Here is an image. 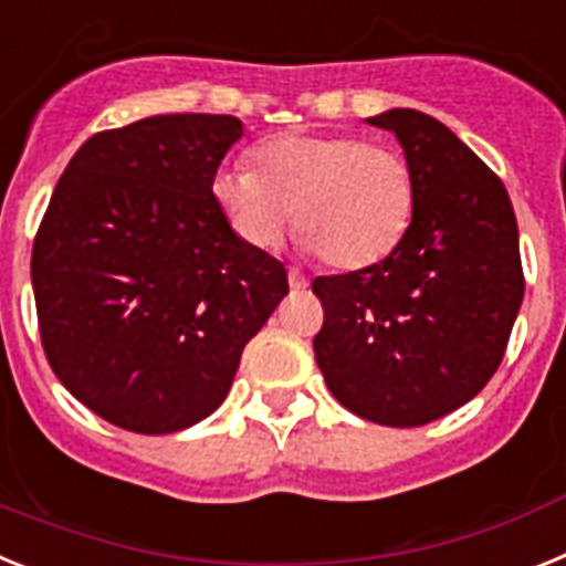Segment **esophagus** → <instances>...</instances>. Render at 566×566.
Returning a JSON list of instances; mask_svg holds the SVG:
<instances>
[{"label":"esophagus","instance_id":"1","mask_svg":"<svg viewBox=\"0 0 566 566\" xmlns=\"http://www.w3.org/2000/svg\"><path fill=\"white\" fill-rule=\"evenodd\" d=\"M287 279H290V287H293V290H304V287H307V276H304V273L298 268H290L287 270Z\"/></svg>","mask_w":566,"mask_h":566}]
</instances>
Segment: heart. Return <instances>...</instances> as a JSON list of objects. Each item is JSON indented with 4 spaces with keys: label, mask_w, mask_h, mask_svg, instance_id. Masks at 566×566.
<instances>
[{
    "label": "heart",
    "mask_w": 566,
    "mask_h": 566,
    "mask_svg": "<svg viewBox=\"0 0 566 566\" xmlns=\"http://www.w3.org/2000/svg\"><path fill=\"white\" fill-rule=\"evenodd\" d=\"M253 170L224 167L210 199L244 244L273 250L290 219L333 270L385 262L416 213V176L399 150L350 134H282L253 147Z\"/></svg>",
    "instance_id": "heart-1"
}]
</instances>
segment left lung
Wrapping results in <instances>:
<instances>
[{
	"label": "left lung",
	"instance_id": "8db88e82",
	"mask_svg": "<svg viewBox=\"0 0 566 566\" xmlns=\"http://www.w3.org/2000/svg\"><path fill=\"white\" fill-rule=\"evenodd\" d=\"M367 122L405 147L416 213L385 262L313 282L324 307L313 350L338 405L421 427L499 370L524 298L518 224L499 176L439 119L392 107Z\"/></svg>",
	"mask_w": 566,
	"mask_h": 566
}]
</instances>
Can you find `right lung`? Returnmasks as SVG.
Listing matches in <instances>:
<instances>
[{"label": "right lung", "instance_id": "right-lung-1", "mask_svg": "<svg viewBox=\"0 0 566 566\" xmlns=\"http://www.w3.org/2000/svg\"><path fill=\"white\" fill-rule=\"evenodd\" d=\"M242 122L147 116L78 147L33 239L39 333L87 410L142 436L208 419L287 296L279 259L210 199Z\"/></svg>", "mask_w": 566, "mask_h": 566}]
</instances>
